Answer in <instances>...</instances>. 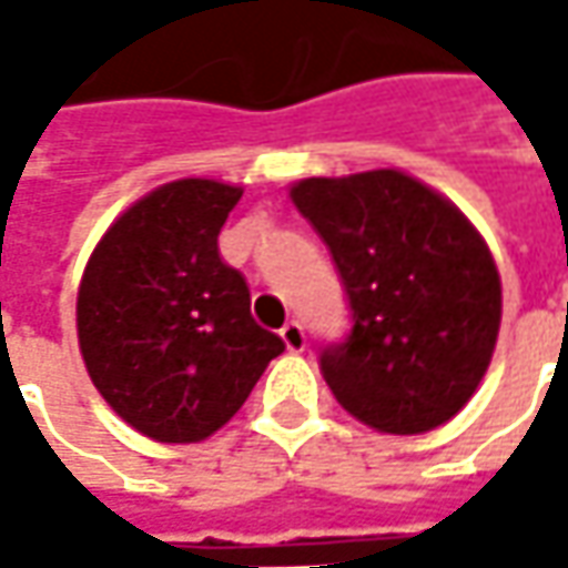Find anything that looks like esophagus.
<instances>
[{"instance_id": "34e87169", "label": "esophagus", "mask_w": 568, "mask_h": 568, "mask_svg": "<svg viewBox=\"0 0 568 568\" xmlns=\"http://www.w3.org/2000/svg\"><path fill=\"white\" fill-rule=\"evenodd\" d=\"M281 338L287 344V351H294V354H300V351L306 347V332H303V325H300L296 318H291V322L281 328Z\"/></svg>"}]
</instances>
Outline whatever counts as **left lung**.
<instances>
[{
	"label": "left lung",
	"instance_id": "left-lung-1",
	"mask_svg": "<svg viewBox=\"0 0 568 568\" xmlns=\"http://www.w3.org/2000/svg\"><path fill=\"white\" fill-rule=\"evenodd\" d=\"M291 199L332 252L351 303V335L318 357L332 395L395 436L452 420L484 379L503 318L484 236L402 170L310 176Z\"/></svg>",
	"mask_w": 568,
	"mask_h": 568
}]
</instances>
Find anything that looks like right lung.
Returning <instances> with one entry per match:
<instances>
[{"instance_id": "obj_1", "label": "right lung", "mask_w": 568, "mask_h": 568, "mask_svg": "<svg viewBox=\"0 0 568 568\" xmlns=\"http://www.w3.org/2000/svg\"><path fill=\"white\" fill-rule=\"evenodd\" d=\"M240 195L217 180L166 183L122 211L88 258L78 347L103 402L148 439H207L284 351L217 252Z\"/></svg>"}]
</instances>
